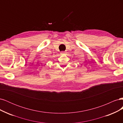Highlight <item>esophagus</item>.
<instances>
[{
  "mask_svg": "<svg viewBox=\"0 0 123 123\" xmlns=\"http://www.w3.org/2000/svg\"><path fill=\"white\" fill-rule=\"evenodd\" d=\"M65 53H66V52H61L62 54H65Z\"/></svg>",
  "mask_w": 123,
  "mask_h": 123,
  "instance_id": "34e87169",
  "label": "esophagus"
}]
</instances>
